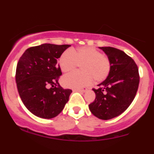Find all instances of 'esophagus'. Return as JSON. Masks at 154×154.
Returning <instances> with one entry per match:
<instances>
[{
	"label": "esophagus",
	"instance_id": "obj_1",
	"mask_svg": "<svg viewBox=\"0 0 154 154\" xmlns=\"http://www.w3.org/2000/svg\"><path fill=\"white\" fill-rule=\"evenodd\" d=\"M87 88H83V89H76L75 91H77V92H81V93H83V92H86L87 91Z\"/></svg>",
	"mask_w": 154,
	"mask_h": 154
}]
</instances>
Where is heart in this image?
Instances as JSON below:
<instances>
[{
    "label": "heart",
    "instance_id": "b5f03b06",
    "mask_svg": "<svg viewBox=\"0 0 154 154\" xmlns=\"http://www.w3.org/2000/svg\"><path fill=\"white\" fill-rule=\"evenodd\" d=\"M58 64L63 72H70L80 65V72L65 75L62 84L65 87L78 89L89 85L94 80L102 82L110 72V62L106 56L93 47H81L78 49L64 51Z\"/></svg>",
    "mask_w": 154,
    "mask_h": 154
}]
</instances>
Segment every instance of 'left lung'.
I'll return each mask as SVG.
<instances>
[{"instance_id":"left-lung-1","label":"left lung","mask_w":154,"mask_h":154,"mask_svg":"<svg viewBox=\"0 0 154 154\" xmlns=\"http://www.w3.org/2000/svg\"><path fill=\"white\" fill-rule=\"evenodd\" d=\"M108 57L110 72L106 80L92 89L96 99L89 105L91 112L99 119L116 117L130 106L140 82L138 67L124 51L112 47H99Z\"/></svg>"}]
</instances>
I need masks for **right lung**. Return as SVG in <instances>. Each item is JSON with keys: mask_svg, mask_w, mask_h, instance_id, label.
Masks as SVG:
<instances>
[{"mask_svg": "<svg viewBox=\"0 0 154 154\" xmlns=\"http://www.w3.org/2000/svg\"><path fill=\"white\" fill-rule=\"evenodd\" d=\"M69 45L42 44L28 48L16 69L17 91L23 103L38 117L51 119L62 111L72 91L58 82L62 75L58 58Z\"/></svg>", "mask_w": 154, "mask_h": 154, "instance_id": "add662e5", "label": "right lung"}]
</instances>
